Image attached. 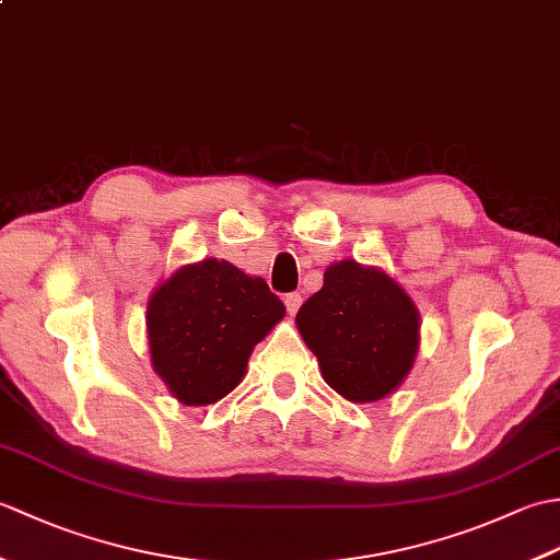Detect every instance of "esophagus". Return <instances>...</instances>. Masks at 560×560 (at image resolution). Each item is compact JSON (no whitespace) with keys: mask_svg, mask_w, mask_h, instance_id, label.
Returning <instances> with one entry per match:
<instances>
[{"mask_svg":"<svg viewBox=\"0 0 560 560\" xmlns=\"http://www.w3.org/2000/svg\"><path fill=\"white\" fill-rule=\"evenodd\" d=\"M283 303H287L289 315H295V313H299L303 299H301V293H287V299H283Z\"/></svg>","mask_w":560,"mask_h":560,"instance_id":"obj_1","label":"esophagus"}]
</instances>
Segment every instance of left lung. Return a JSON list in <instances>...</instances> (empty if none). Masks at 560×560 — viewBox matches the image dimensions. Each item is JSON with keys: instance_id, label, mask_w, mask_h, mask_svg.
Returning a JSON list of instances; mask_svg holds the SVG:
<instances>
[{"instance_id": "8db88e82", "label": "left lung", "mask_w": 560, "mask_h": 560, "mask_svg": "<svg viewBox=\"0 0 560 560\" xmlns=\"http://www.w3.org/2000/svg\"><path fill=\"white\" fill-rule=\"evenodd\" d=\"M419 311L383 269L341 259L327 267L295 325L317 355L325 383L343 399L365 404L395 392L419 351Z\"/></svg>"}]
</instances>
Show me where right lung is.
<instances>
[{"mask_svg":"<svg viewBox=\"0 0 560 560\" xmlns=\"http://www.w3.org/2000/svg\"><path fill=\"white\" fill-rule=\"evenodd\" d=\"M283 313L265 279L247 277L231 261L185 265L147 305L153 371L187 407L219 401L241 383L255 343Z\"/></svg>","mask_w":560,"mask_h":560,"instance_id":"1","label":"right lung"}]
</instances>
